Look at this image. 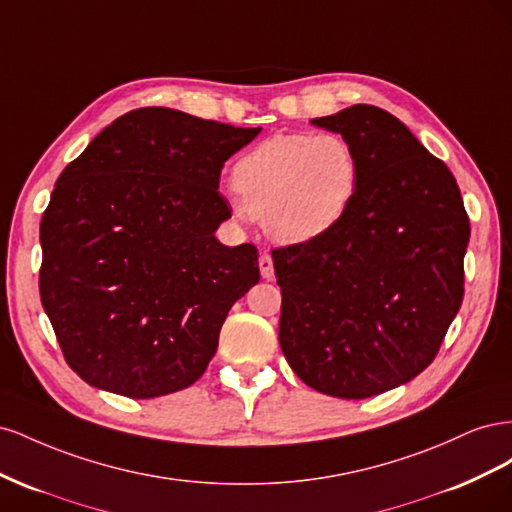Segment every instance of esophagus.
<instances>
[{"mask_svg":"<svg viewBox=\"0 0 512 512\" xmlns=\"http://www.w3.org/2000/svg\"><path fill=\"white\" fill-rule=\"evenodd\" d=\"M258 267H260L262 280H273V275H275V271H273V258H271L267 252H262V254H260V258H258Z\"/></svg>","mask_w":512,"mask_h":512,"instance_id":"34e87169","label":"esophagus"}]
</instances>
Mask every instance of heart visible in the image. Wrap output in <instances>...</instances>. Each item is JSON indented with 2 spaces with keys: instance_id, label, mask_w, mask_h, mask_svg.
Segmentation results:
<instances>
[{
  "instance_id": "obj_1",
  "label": "heart",
  "mask_w": 512,
  "mask_h": 512,
  "mask_svg": "<svg viewBox=\"0 0 512 512\" xmlns=\"http://www.w3.org/2000/svg\"><path fill=\"white\" fill-rule=\"evenodd\" d=\"M232 181L237 218L262 215L273 241L303 245L342 222L359 185V162L339 134H275L241 156Z\"/></svg>"
}]
</instances>
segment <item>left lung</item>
I'll return each instance as SVG.
<instances>
[{
    "mask_svg": "<svg viewBox=\"0 0 512 512\" xmlns=\"http://www.w3.org/2000/svg\"><path fill=\"white\" fill-rule=\"evenodd\" d=\"M312 123L352 145L359 185L327 235L273 252L280 346L307 386L365 399L438 354L463 299L470 220L451 170L384 108Z\"/></svg>",
    "mask_w": 512,
    "mask_h": 512,
    "instance_id": "1",
    "label": "left lung"
}]
</instances>
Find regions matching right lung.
I'll return each mask as SVG.
<instances>
[{"label":"right lung","mask_w":512,"mask_h":512,"mask_svg":"<svg viewBox=\"0 0 512 512\" xmlns=\"http://www.w3.org/2000/svg\"><path fill=\"white\" fill-rule=\"evenodd\" d=\"M260 128L136 108L59 175L40 222V299L68 365L96 389L151 399L188 389L258 252L228 247L224 162Z\"/></svg>","instance_id":"right-lung-1"}]
</instances>
